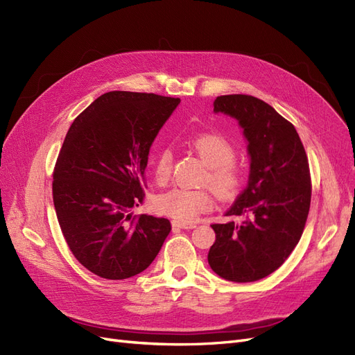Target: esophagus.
Segmentation results:
<instances>
[{"mask_svg": "<svg viewBox=\"0 0 355 355\" xmlns=\"http://www.w3.org/2000/svg\"><path fill=\"white\" fill-rule=\"evenodd\" d=\"M171 227L173 228H179V230H192L196 228V223H185V222H171Z\"/></svg>", "mask_w": 355, "mask_h": 355, "instance_id": "1", "label": "esophagus"}]
</instances>
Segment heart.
I'll list each match as a JSON object with an SVG mask.
<instances>
[{
    "mask_svg": "<svg viewBox=\"0 0 355 355\" xmlns=\"http://www.w3.org/2000/svg\"><path fill=\"white\" fill-rule=\"evenodd\" d=\"M192 148L209 167L207 182L222 198L234 196L241 184V170L235 166V149L227 137L216 133H202L191 142ZM171 153L161 149L154 161V178L166 184L171 173ZM211 194L207 189L173 188L155 198V209L178 222L196 220L200 213L211 207Z\"/></svg>",
    "mask_w": 355,
    "mask_h": 355,
    "instance_id": "1",
    "label": "heart"
}]
</instances>
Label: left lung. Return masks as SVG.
<instances>
[{
	"label": "left lung",
	"instance_id": "8db88e82",
	"mask_svg": "<svg viewBox=\"0 0 355 355\" xmlns=\"http://www.w3.org/2000/svg\"><path fill=\"white\" fill-rule=\"evenodd\" d=\"M213 112L239 121L250 171L245 189L227 211L243 219L211 225L216 241L207 261L225 280L257 282L284 263L304 232L311 204L308 158L293 124L261 99L219 96Z\"/></svg>",
	"mask_w": 355,
	"mask_h": 355
}]
</instances>
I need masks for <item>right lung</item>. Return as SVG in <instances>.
I'll return each instance as SVG.
<instances>
[{"label":"right lung","instance_id":"1","mask_svg":"<svg viewBox=\"0 0 355 355\" xmlns=\"http://www.w3.org/2000/svg\"><path fill=\"white\" fill-rule=\"evenodd\" d=\"M180 99L110 92L75 118L53 171V202L72 254L93 274L124 280L153 263L168 219L132 209L144 200L149 149Z\"/></svg>","mask_w":355,"mask_h":355}]
</instances>
